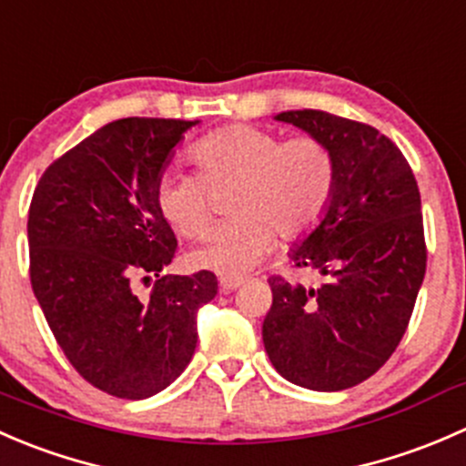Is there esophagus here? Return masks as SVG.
Returning <instances> with one entry per match:
<instances>
[{
	"mask_svg": "<svg viewBox=\"0 0 466 466\" xmlns=\"http://www.w3.org/2000/svg\"><path fill=\"white\" fill-rule=\"evenodd\" d=\"M243 284H246V281H243L241 277H220V290H223V293H232V290L241 289Z\"/></svg>",
	"mask_w": 466,
	"mask_h": 466,
	"instance_id": "esophagus-1",
	"label": "esophagus"
}]
</instances>
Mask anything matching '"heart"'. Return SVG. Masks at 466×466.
<instances>
[{
    "label": "heart",
    "instance_id": "heart-1",
    "mask_svg": "<svg viewBox=\"0 0 466 466\" xmlns=\"http://www.w3.org/2000/svg\"><path fill=\"white\" fill-rule=\"evenodd\" d=\"M200 176L168 167L155 185V203L185 238H203L211 225L209 189L234 185L232 218L200 250L196 266L241 275L270 250L272 237L299 241L316 232L338 189L331 146L313 135L286 139L250 124H232L205 135L189 148Z\"/></svg>",
    "mask_w": 466,
    "mask_h": 466
}]
</instances>
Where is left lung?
<instances>
[{
  "label": "left lung",
  "mask_w": 466,
  "mask_h": 466,
  "mask_svg": "<svg viewBox=\"0 0 466 466\" xmlns=\"http://www.w3.org/2000/svg\"><path fill=\"white\" fill-rule=\"evenodd\" d=\"M331 146L338 189L316 232L289 257L322 284L268 279L263 347L286 380L318 392L354 388L392 356L426 275L420 187L401 150L377 128L322 110L279 112Z\"/></svg>",
  "instance_id": "left-lung-1"
}]
</instances>
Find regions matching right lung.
Here are the masks:
<instances>
[{"label": "right lung", "instance_id": "obj_1", "mask_svg": "<svg viewBox=\"0 0 466 466\" xmlns=\"http://www.w3.org/2000/svg\"><path fill=\"white\" fill-rule=\"evenodd\" d=\"M196 124L112 121L56 159L33 191V293L74 370L112 397L148 399L180 377L198 309L218 293L209 270L162 272L177 241L155 185ZM139 283L151 286L146 296Z\"/></svg>", "mask_w": 466, "mask_h": 466}]
</instances>
